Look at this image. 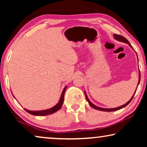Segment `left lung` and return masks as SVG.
I'll return each mask as SVG.
<instances>
[{
    "mask_svg": "<svg viewBox=\"0 0 147 147\" xmlns=\"http://www.w3.org/2000/svg\"><path fill=\"white\" fill-rule=\"evenodd\" d=\"M113 36H114V38H115L116 39H117L118 41H120L124 42V43H128V44L129 45H130V46L131 47V48H133V47H131V45H130V43H129V41H128L127 40V39H126L125 38H124V37L121 36V35H118V34H113ZM140 78H141V76H140V72H139V82H138V85H139V82H140ZM135 93H136V92H135ZM135 93L134 94V95H133L132 97L131 98L130 100H129L127 103H126L125 104H124L123 106H120V107H117V108H111V109H108V108H100V107H98V106H95V105H94V104H92V103L91 102V101L89 100V98H88V96H87V94H86V92H85V96H86V100H88V102L89 104V105H90V106L92 107V108H93L94 109H98V110L104 111H113L119 110V109H121V108H124V107H125V106H127L128 104L130 102L131 100H132V98H133V97H134V94H135Z\"/></svg>",
    "mask_w": 147,
    "mask_h": 147,
    "instance_id": "1",
    "label": "left lung"
}]
</instances>
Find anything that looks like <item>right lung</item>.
<instances>
[{"instance_id": "right-lung-1", "label": "right lung", "mask_w": 147, "mask_h": 147, "mask_svg": "<svg viewBox=\"0 0 147 147\" xmlns=\"http://www.w3.org/2000/svg\"><path fill=\"white\" fill-rule=\"evenodd\" d=\"M67 86L65 87V88L63 89V91L62 92L60 100H59V102L56 104V106H54L53 108L49 109H46V110H43V111H30L28 110V109H24V110L27 112L29 113L31 115H38V116H43V115H50V114H52L56 111H58L59 109L61 108L62 105H63V99H64V94H65V91L66 90Z\"/></svg>"}]
</instances>
